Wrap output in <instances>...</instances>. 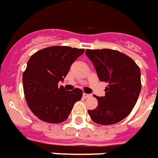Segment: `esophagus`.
Listing matches in <instances>:
<instances>
[{
  "label": "esophagus",
  "instance_id": "obj_1",
  "mask_svg": "<svg viewBox=\"0 0 158 158\" xmlns=\"http://www.w3.org/2000/svg\"><path fill=\"white\" fill-rule=\"evenodd\" d=\"M91 96H92L91 94H87V93H83V97H84V98H90Z\"/></svg>",
  "mask_w": 158,
  "mask_h": 158
}]
</instances>
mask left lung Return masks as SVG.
Listing matches in <instances>:
<instances>
[{
    "label": "left lung",
    "mask_w": 158,
    "mask_h": 158,
    "mask_svg": "<svg viewBox=\"0 0 158 158\" xmlns=\"http://www.w3.org/2000/svg\"><path fill=\"white\" fill-rule=\"evenodd\" d=\"M101 81L108 82L105 96H95L98 107L88 110L93 122L114 125L127 117L137 102L141 89L140 71L128 55L109 49H87Z\"/></svg>",
    "instance_id": "8db88e82"
}]
</instances>
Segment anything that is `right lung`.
Returning a JSON list of instances; mask_svg holds the SVG:
<instances>
[{
	"instance_id": "right-lung-1",
	"label": "right lung",
	"mask_w": 158,
	"mask_h": 158,
	"mask_svg": "<svg viewBox=\"0 0 158 158\" xmlns=\"http://www.w3.org/2000/svg\"><path fill=\"white\" fill-rule=\"evenodd\" d=\"M84 53L83 49L51 46L34 53L23 75L25 99L33 114L44 122L58 124L67 119L82 91H66L59 87L71 65Z\"/></svg>"
}]
</instances>
